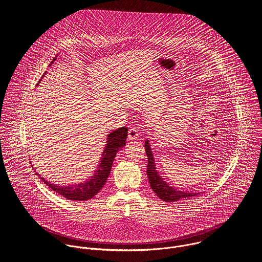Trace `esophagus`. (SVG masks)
I'll use <instances>...</instances> for the list:
<instances>
[{"instance_id": "34e87169", "label": "esophagus", "mask_w": 262, "mask_h": 262, "mask_svg": "<svg viewBox=\"0 0 262 262\" xmlns=\"http://www.w3.org/2000/svg\"><path fill=\"white\" fill-rule=\"evenodd\" d=\"M139 135V130L136 127H131L128 131V139L129 141H133L136 140L138 138Z\"/></svg>"}]
</instances>
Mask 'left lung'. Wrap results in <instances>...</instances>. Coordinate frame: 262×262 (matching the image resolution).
Wrapping results in <instances>:
<instances>
[{"label": "left lung", "mask_w": 262, "mask_h": 262, "mask_svg": "<svg viewBox=\"0 0 262 262\" xmlns=\"http://www.w3.org/2000/svg\"><path fill=\"white\" fill-rule=\"evenodd\" d=\"M145 151L148 157V164H147V177L149 181L150 187L153 189V191L157 194V196L166 202V203H173L178 201H183L193 198L200 192H191L187 190H180L179 188H176L174 187H170L167 183L164 182V180L159 176L156 165H155V160L153 153L151 151L150 147L149 140H145Z\"/></svg>", "instance_id": "obj_1"}]
</instances>
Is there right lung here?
<instances>
[{"mask_svg":"<svg viewBox=\"0 0 262 262\" xmlns=\"http://www.w3.org/2000/svg\"><path fill=\"white\" fill-rule=\"evenodd\" d=\"M55 59L56 57L53 58V60L51 61V64ZM127 135H128V129L126 127L118 128L117 130H114L110 134H108L107 144L105 145V149L102 152L101 160L98 164V167L97 169L94 170L93 176L86 179L85 182L75 184V185L59 186V185H55L50 182H47L44 178L38 174L37 172L36 174L41 179L42 182H44V184H46L47 187L56 191V193L64 196L68 200H72V201L90 200L94 198L106 184L117 152L126 145L125 141L127 139Z\"/></svg>","mask_w":262,"mask_h":262,"instance_id":"add662e5","label":"right lung"}]
</instances>
